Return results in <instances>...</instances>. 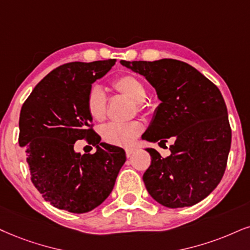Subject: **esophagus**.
<instances>
[{"label":"esophagus","instance_id":"1","mask_svg":"<svg viewBox=\"0 0 250 250\" xmlns=\"http://www.w3.org/2000/svg\"><path fill=\"white\" fill-rule=\"evenodd\" d=\"M135 149L134 147H127V148H125V153H126V156H127V158H130V156H132L134 154V152H135Z\"/></svg>","mask_w":250,"mask_h":250}]
</instances>
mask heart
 I'll return each instance as SVG.
<instances>
[{
    "label": "heart",
    "mask_w": 250,
    "mask_h": 250,
    "mask_svg": "<svg viewBox=\"0 0 250 250\" xmlns=\"http://www.w3.org/2000/svg\"><path fill=\"white\" fill-rule=\"evenodd\" d=\"M112 87L120 95L132 101L135 110L141 111L143 103L147 97V90L144 82L131 74H124L112 81ZM85 109L88 115L95 122H103L106 117V96L100 85L94 84L89 89ZM143 124L139 120L127 123V124H109L102 130V138L105 143L115 146L127 147L133 143L143 132Z\"/></svg>",
    "instance_id": "heart-1"
}]
</instances>
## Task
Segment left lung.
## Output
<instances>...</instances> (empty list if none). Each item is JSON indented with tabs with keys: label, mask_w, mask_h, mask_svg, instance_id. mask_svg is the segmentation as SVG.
<instances>
[{
	"label": "left lung",
	"mask_w": 250,
	"mask_h": 250,
	"mask_svg": "<svg viewBox=\"0 0 250 250\" xmlns=\"http://www.w3.org/2000/svg\"><path fill=\"white\" fill-rule=\"evenodd\" d=\"M120 62L145 76L161 101L144 139L160 146L175 140L167 158L147 148L152 159L143 176L147 191L170 208L197 204L217 188L227 166L232 130L223 95L183 61Z\"/></svg>",
	"instance_id": "left-lung-1"
}]
</instances>
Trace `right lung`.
Listing matches in <instances>:
<instances>
[{
	"mask_svg": "<svg viewBox=\"0 0 250 250\" xmlns=\"http://www.w3.org/2000/svg\"><path fill=\"white\" fill-rule=\"evenodd\" d=\"M116 59L68 62L48 73L24 102L20 115L21 147H25L31 181L46 202L72 213L94 210L107 198L126 161L124 149L100 143L85 100L91 84ZM97 146L75 153L76 140Z\"/></svg>",
	"mask_w": 250,
	"mask_h": 250,
	"instance_id": "right-lung-1",
	"label": "right lung"
}]
</instances>
